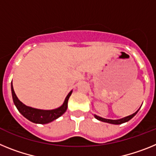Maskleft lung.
I'll list each match as a JSON object with an SVG mask.
<instances>
[{
  "label": "left lung",
  "instance_id": "8db88e82",
  "mask_svg": "<svg viewBox=\"0 0 156 156\" xmlns=\"http://www.w3.org/2000/svg\"><path fill=\"white\" fill-rule=\"evenodd\" d=\"M138 111L139 110L136 111L135 113H133V115H129V116H127V117L123 118V119H118V120H112V119H103V118L99 117V116L96 115H94V117L96 118L97 119H98V120H100V121L104 122H108V123H111V124H116V125H119V124H122V123H124V122H128L129 120H130L133 117H134L135 115H136V114L138 112Z\"/></svg>",
  "mask_w": 156,
  "mask_h": 156
}]
</instances>
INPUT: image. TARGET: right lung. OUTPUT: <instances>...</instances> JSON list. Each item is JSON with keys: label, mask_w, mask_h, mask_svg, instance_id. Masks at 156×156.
<instances>
[{"label": "right lung", "mask_w": 156, "mask_h": 156, "mask_svg": "<svg viewBox=\"0 0 156 156\" xmlns=\"http://www.w3.org/2000/svg\"><path fill=\"white\" fill-rule=\"evenodd\" d=\"M11 89H12V94L13 102L15 105L19 110V112L23 115L25 118L31 121L32 122L39 123V124H46L50 122L53 121L55 119H58L63 115L67 109V102H68L69 97L72 93L70 91L65 99L63 105L59 108L54 109V110H40L36 108H30V107L26 106L21 101L17 98L14 89H13L12 82L11 84Z\"/></svg>", "instance_id": "1"}]
</instances>
